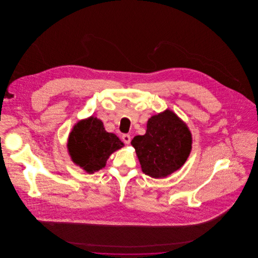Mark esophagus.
I'll return each instance as SVG.
<instances>
[{"mask_svg": "<svg viewBox=\"0 0 258 258\" xmlns=\"http://www.w3.org/2000/svg\"><path fill=\"white\" fill-rule=\"evenodd\" d=\"M122 138H123V141L125 144H130V143H131V140H132L131 135H123V136H122Z\"/></svg>", "mask_w": 258, "mask_h": 258, "instance_id": "1", "label": "esophagus"}]
</instances>
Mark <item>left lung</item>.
Segmentation results:
<instances>
[{"label": "left lung", "mask_w": 258, "mask_h": 258, "mask_svg": "<svg viewBox=\"0 0 258 258\" xmlns=\"http://www.w3.org/2000/svg\"><path fill=\"white\" fill-rule=\"evenodd\" d=\"M191 144L187 125L169 109L152 116L146 134L132 140L142 171L155 179L180 169L190 154Z\"/></svg>", "instance_id": "obj_1"}]
</instances>
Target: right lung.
<instances>
[{"label":"right lung","instance_id":"1","mask_svg":"<svg viewBox=\"0 0 258 258\" xmlns=\"http://www.w3.org/2000/svg\"><path fill=\"white\" fill-rule=\"evenodd\" d=\"M67 146L74 163L93 174L102 169L111 154L123 143L117 135L107 133L99 119L91 116L75 123Z\"/></svg>","mask_w":258,"mask_h":258}]
</instances>
